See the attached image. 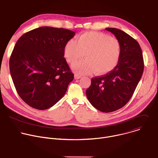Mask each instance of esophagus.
<instances>
[{
	"mask_svg": "<svg viewBox=\"0 0 158 158\" xmlns=\"http://www.w3.org/2000/svg\"><path fill=\"white\" fill-rule=\"evenodd\" d=\"M81 77H82L81 76H80V75H79V74H76L74 75V79H79L81 78Z\"/></svg>",
	"mask_w": 158,
	"mask_h": 158,
	"instance_id": "1",
	"label": "esophagus"
}]
</instances>
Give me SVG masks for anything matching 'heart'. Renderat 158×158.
I'll use <instances>...</instances> for the list:
<instances>
[{"mask_svg": "<svg viewBox=\"0 0 158 158\" xmlns=\"http://www.w3.org/2000/svg\"><path fill=\"white\" fill-rule=\"evenodd\" d=\"M121 44L115 37L102 32L89 31L70 39L64 48L67 62L74 63L84 56L85 59L72 65L73 70L79 74H89L95 71L104 74L114 69L121 56Z\"/></svg>", "mask_w": 158, "mask_h": 158, "instance_id": "heart-1", "label": "heart"}]
</instances>
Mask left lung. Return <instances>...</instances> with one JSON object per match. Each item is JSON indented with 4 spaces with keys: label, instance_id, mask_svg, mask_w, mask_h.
<instances>
[{
    "label": "left lung",
    "instance_id": "left-lung-1",
    "mask_svg": "<svg viewBox=\"0 0 158 158\" xmlns=\"http://www.w3.org/2000/svg\"><path fill=\"white\" fill-rule=\"evenodd\" d=\"M121 44V56L117 65L104 76L91 79L86 96L96 109L110 112L124 106L131 98L143 73L144 60L139 43L125 32L106 28Z\"/></svg>",
    "mask_w": 158,
    "mask_h": 158
}]
</instances>
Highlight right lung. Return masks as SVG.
I'll list each match as a JSON object with an SVG mask.
<instances>
[{
	"instance_id": "right-lung-1",
	"label": "right lung",
	"mask_w": 158,
	"mask_h": 158,
	"mask_svg": "<svg viewBox=\"0 0 158 158\" xmlns=\"http://www.w3.org/2000/svg\"><path fill=\"white\" fill-rule=\"evenodd\" d=\"M75 34L40 27L17 41L9 60L10 75L18 94L31 107L49 109L66 93L74 74L64 57V48Z\"/></svg>"
}]
</instances>
